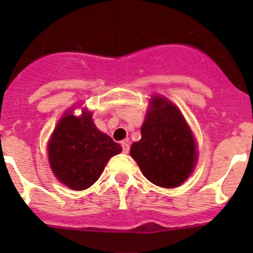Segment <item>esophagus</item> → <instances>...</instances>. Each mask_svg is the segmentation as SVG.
Wrapping results in <instances>:
<instances>
[{
  "mask_svg": "<svg viewBox=\"0 0 253 253\" xmlns=\"http://www.w3.org/2000/svg\"><path fill=\"white\" fill-rule=\"evenodd\" d=\"M121 147H122V152L125 153V154H127V153H129V144L127 142H122L121 143Z\"/></svg>",
  "mask_w": 253,
  "mask_h": 253,
  "instance_id": "obj_1",
  "label": "esophagus"
}]
</instances>
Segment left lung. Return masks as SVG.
<instances>
[{
    "instance_id": "left-lung-1",
    "label": "left lung",
    "mask_w": 253,
    "mask_h": 253,
    "mask_svg": "<svg viewBox=\"0 0 253 253\" xmlns=\"http://www.w3.org/2000/svg\"><path fill=\"white\" fill-rule=\"evenodd\" d=\"M141 132L129 154L143 175L160 187L180 186L197 159L195 139L181 112L167 99L154 96Z\"/></svg>"
}]
</instances>
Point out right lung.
Masks as SVG:
<instances>
[{
    "mask_svg": "<svg viewBox=\"0 0 253 253\" xmlns=\"http://www.w3.org/2000/svg\"><path fill=\"white\" fill-rule=\"evenodd\" d=\"M121 145L103 133L84 111L79 117L66 114L48 143V160L56 177L76 191L90 187Z\"/></svg>",
    "mask_w": 253,
    "mask_h": 253,
    "instance_id": "obj_1",
    "label": "right lung"
}]
</instances>
